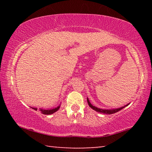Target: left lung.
I'll list each match as a JSON object with an SVG mask.
<instances>
[{"label": "left lung", "mask_w": 152, "mask_h": 152, "mask_svg": "<svg viewBox=\"0 0 152 152\" xmlns=\"http://www.w3.org/2000/svg\"><path fill=\"white\" fill-rule=\"evenodd\" d=\"M87 101H88V104L89 105V107L91 108V109H92L94 110H96V112H99V113H103V114H107V115H110V114H113V113H117L118 111H119V110H121V109H123V108L127 107V104H126L125 106L123 107H121V108H118V109H100V108H98L96 107H94L92 105L91 102H90L88 98H87Z\"/></svg>", "instance_id": "obj_1"}]
</instances>
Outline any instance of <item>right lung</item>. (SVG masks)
Wrapping results in <instances>:
<instances>
[{"mask_svg":"<svg viewBox=\"0 0 152 152\" xmlns=\"http://www.w3.org/2000/svg\"><path fill=\"white\" fill-rule=\"evenodd\" d=\"M60 106H58V107L56 108H54V109H40L39 110L41 112H42V113H43V114L44 115H51V114H53V113H54L55 112L57 111V110H58V109H60ZM33 109H34L35 110H37L38 109L36 107H31Z\"/></svg>","mask_w":152,"mask_h":152,"instance_id":"1","label":"right lung"}]
</instances>
